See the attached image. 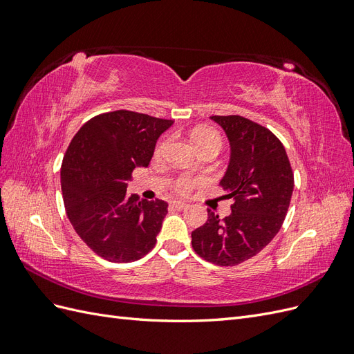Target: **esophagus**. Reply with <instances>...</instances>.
<instances>
[{
  "instance_id": "1",
  "label": "esophagus",
  "mask_w": 354,
  "mask_h": 354,
  "mask_svg": "<svg viewBox=\"0 0 354 354\" xmlns=\"http://www.w3.org/2000/svg\"><path fill=\"white\" fill-rule=\"evenodd\" d=\"M187 205H189V203L185 202V201H173V202H171V207L176 208V209H185Z\"/></svg>"
}]
</instances>
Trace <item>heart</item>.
Segmentation results:
<instances>
[{
    "instance_id": "1",
    "label": "heart",
    "mask_w": 354,
    "mask_h": 354,
    "mask_svg": "<svg viewBox=\"0 0 354 354\" xmlns=\"http://www.w3.org/2000/svg\"><path fill=\"white\" fill-rule=\"evenodd\" d=\"M192 142L195 143L196 147L203 146V145H211V143H216L220 146L221 138H220L218 133L211 130V128H202V130H196L194 134H192ZM162 149H164V143H160L156 149V155L162 153ZM196 185H198V180L192 178L190 176H186V174L178 176L173 181V186L178 192V194H187V192L194 189Z\"/></svg>"
}]
</instances>
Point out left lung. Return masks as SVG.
Returning a JSON list of instances; mask_svg holds the SVG:
<instances>
[{"instance_id":"left-lung-1","label":"left lung","mask_w":354,"mask_h":354,"mask_svg":"<svg viewBox=\"0 0 354 354\" xmlns=\"http://www.w3.org/2000/svg\"><path fill=\"white\" fill-rule=\"evenodd\" d=\"M230 145L220 186L233 199L230 216L208 220L192 232L198 255L217 266H236L259 254L281 230L294 190L285 147L270 130L239 115L211 116Z\"/></svg>"}]
</instances>
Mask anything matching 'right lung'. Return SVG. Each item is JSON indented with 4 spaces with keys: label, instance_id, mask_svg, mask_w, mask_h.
I'll return each instance as SVG.
<instances>
[{
    "label": "right lung",
    "instance_id": "1",
    "mask_svg": "<svg viewBox=\"0 0 354 354\" xmlns=\"http://www.w3.org/2000/svg\"><path fill=\"white\" fill-rule=\"evenodd\" d=\"M171 120L115 111L91 118L63 158L60 183L68 218L104 260L130 263L151 251L168 203L127 196L133 169L147 167Z\"/></svg>",
    "mask_w": 354,
    "mask_h": 354
}]
</instances>
